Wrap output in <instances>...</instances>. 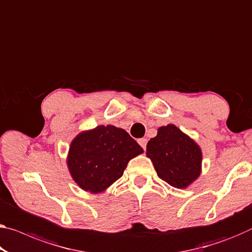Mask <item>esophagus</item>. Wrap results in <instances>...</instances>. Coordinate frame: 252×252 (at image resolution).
Returning a JSON list of instances; mask_svg holds the SVG:
<instances>
[{
  "label": "esophagus",
  "mask_w": 252,
  "mask_h": 252,
  "mask_svg": "<svg viewBox=\"0 0 252 252\" xmlns=\"http://www.w3.org/2000/svg\"><path fill=\"white\" fill-rule=\"evenodd\" d=\"M138 144L142 146L143 150L146 149V144H148V139L146 138H139L138 139Z\"/></svg>",
  "instance_id": "34e87169"
}]
</instances>
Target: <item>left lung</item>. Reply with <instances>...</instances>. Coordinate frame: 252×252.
<instances>
[{
    "label": "left lung",
    "instance_id": "1",
    "mask_svg": "<svg viewBox=\"0 0 252 252\" xmlns=\"http://www.w3.org/2000/svg\"><path fill=\"white\" fill-rule=\"evenodd\" d=\"M160 179L175 188H186L200 175L202 151L175 125L162 126L146 146Z\"/></svg>",
    "mask_w": 252,
    "mask_h": 252
}]
</instances>
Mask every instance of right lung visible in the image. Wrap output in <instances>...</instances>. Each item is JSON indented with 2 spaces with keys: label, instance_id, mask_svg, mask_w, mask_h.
<instances>
[{
  "label": "right lung",
  "instance_id": "obj_1",
  "mask_svg": "<svg viewBox=\"0 0 252 252\" xmlns=\"http://www.w3.org/2000/svg\"><path fill=\"white\" fill-rule=\"evenodd\" d=\"M143 149L126 130L113 125L83 131L69 146L67 165L83 190L101 192L123 176L130 158Z\"/></svg>",
  "mask_w": 252,
  "mask_h": 252
}]
</instances>
